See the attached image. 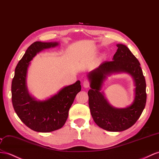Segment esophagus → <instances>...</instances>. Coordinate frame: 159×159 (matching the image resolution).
<instances>
[{
  "instance_id": "34e87169",
  "label": "esophagus",
  "mask_w": 159,
  "mask_h": 159,
  "mask_svg": "<svg viewBox=\"0 0 159 159\" xmlns=\"http://www.w3.org/2000/svg\"><path fill=\"white\" fill-rule=\"evenodd\" d=\"M89 85H90V83H89V81L87 80H85L84 82H83V87L84 88H88L89 87Z\"/></svg>"
}]
</instances>
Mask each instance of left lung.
I'll use <instances>...</instances> for the list:
<instances>
[{
	"label": "left lung",
	"instance_id": "1",
	"mask_svg": "<svg viewBox=\"0 0 159 159\" xmlns=\"http://www.w3.org/2000/svg\"><path fill=\"white\" fill-rule=\"evenodd\" d=\"M117 47L112 61L101 63L87 75L91 87L89 105L93 119L100 128L110 132H121L132 127L139 119L146 102V81L139 61L125 45L118 43ZM121 72L133 76L135 96L129 107L116 108L108 103L101 89L107 75Z\"/></svg>",
	"mask_w": 159,
	"mask_h": 159
}]
</instances>
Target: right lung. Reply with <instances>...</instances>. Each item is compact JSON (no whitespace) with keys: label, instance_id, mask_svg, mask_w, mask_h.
Segmentation results:
<instances>
[{"label":"right lung","instance_id":"1","mask_svg":"<svg viewBox=\"0 0 159 159\" xmlns=\"http://www.w3.org/2000/svg\"><path fill=\"white\" fill-rule=\"evenodd\" d=\"M58 45L56 42L32 43L16 66L12 80V103L15 111L20 120L35 132H50L62 128L76 94L81 90L80 80H77L46 100L38 101L30 94L27 75L30 61L41 51Z\"/></svg>","mask_w":159,"mask_h":159}]
</instances>
